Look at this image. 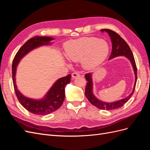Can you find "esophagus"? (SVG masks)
<instances>
[{
    "label": "esophagus",
    "instance_id": "1",
    "mask_svg": "<svg viewBox=\"0 0 150 150\" xmlns=\"http://www.w3.org/2000/svg\"><path fill=\"white\" fill-rule=\"evenodd\" d=\"M72 79H75V78H78V77H79L80 76V74H79V73L78 72H77V71H76V72H74L72 74Z\"/></svg>",
    "mask_w": 150,
    "mask_h": 150
}]
</instances>
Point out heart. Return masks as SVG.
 Returning a JSON list of instances; mask_svg holds the SVG:
<instances>
[{
  "instance_id": "heart-1",
  "label": "heart",
  "mask_w": 150,
  "mask_h": 150,
  "mask_svg": "<svg viewBox=\"0 0 150 150\" xmlns=\"http://www.w3.org/2000/svg\"><path fill=\"white\" fill-rule=\"evenodd\" d=\"M65 55L74 61L81 59L83 67L92 69L105 61L108 53L109 46L106 40L94 37H83L71 40L64 46Z\"/></svg>"
}]
</instances>
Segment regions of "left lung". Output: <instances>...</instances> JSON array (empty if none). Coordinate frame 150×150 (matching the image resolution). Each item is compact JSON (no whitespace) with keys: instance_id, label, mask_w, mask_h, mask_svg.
Instances as JSON below:
<instances>
[{"instance_id":"left-lung-1","label":"left lung","mask_w":150,"mask_h":150,"mask_svg":"<svg viewBox=\"0 0 150 150\" xmlns=\"http://www.w3.org/2000/svg\"><path fill=\"white\" fill-rule=\"evenodd\" d=\"M101 31L106 32L109 34V35H110V39L111 40L112 52L110 58H109V60L112 59L118 56H125L130 61L131 65H132L135 76V81L133 89L128 96L115 102L106 103L99 100V99H98L94 96V94L93 93V73L86 74L85 75V78L88 81L85 89V95L86 98H88L89 101L93 105L99 109H100V110H113L121 108L129 100L131 96H132V95L134 91L135 86L137 81V66H136L134 58L132 51H131L129 46H128V44L126 43L125 40L122 39L119 34H117L115 31L111 30L110 29H101Z\"/></svg>"}]
</instances>
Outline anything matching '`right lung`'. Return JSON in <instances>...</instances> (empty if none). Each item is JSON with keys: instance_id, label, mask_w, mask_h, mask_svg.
Returning a JSON list of instances; mask_svg holds the SVG:
<instances>
[{"instance_id": "obj_1", "label": "right lung", "mask_w": 150, "mask_h": 150, "mask_svg": "<svg viewBox=\"0 0 150 150\" xmlns=\"http://www.w3.org/2000/svg\"><path fill=\"white\" fill-rule=\"evenodd\" d=\"M52 40L54 38L46 36H35L29 39L18 51L12 62V80L17 98L24 108L34 115H47L62 106L65 98V87L70 83L71 76L68 74L57 79L42 99H31L24 96L17 89L16 83L17 67L21 59L27 54L40 46L51 45Z\"/></svg>"}]
</instances>
